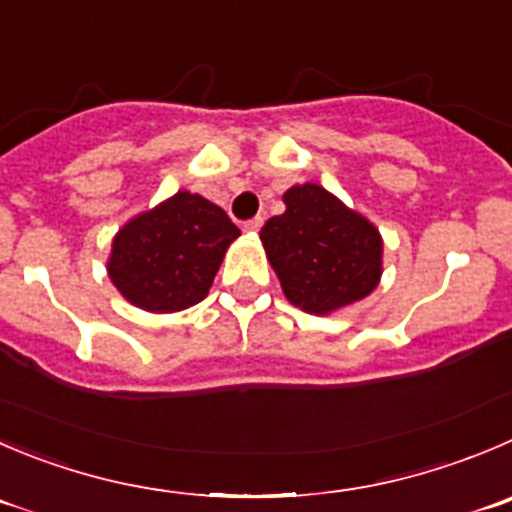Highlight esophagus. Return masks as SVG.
<instances>
[{"label": "esophagus", "instance_id": "esophagus-1", "mask_svg": "<svg viewBox=\"0 0 512 512\" xmlns=\"http://www.w3.org/2000/svg\"><path fill=\"white\" fill-rule=\"evenodd\" d=\"M261 226H264V218H251V221L243 223V231H246V233H259Z\"/></svg>", "mask_w": 512, "mask_h": 512}]
</instances>
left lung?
<instances>
[{
  "label": "left lung",
  "instance_id": "8db88e82",
  "mask_svg": "<svg viewBox=\"0 0 512 512\" xmlns=\"http://www.w3.org/2000/svg\"><path fill=\"white\" fill-rule=\"evenodd\" d=\"M284 206L261 228V243L291 304L326 316L377 289L384 243L369 218L316 183L291 186Z\"/></svg>",
  "mask_w": 512,
  "mask_h": 512
}]
</instances>
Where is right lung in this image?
<instances>
[{"instance_id":"right-lung-1","label":"right lung","mask_w":512,"mask_h":512,"mask_svg":"<svg viewBox=\"0 0 512 512\" xmlns=\"http://www.w3.org/2000/svg\"><path fill=\"white\" fill-rule=\"evenodd\" d=\"M238 236L223 208L198 193L178 191L115 233L107 276L138 309L183 311L206 299Z\"/></svg>"}]
</instances>
